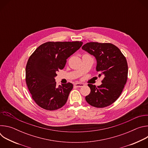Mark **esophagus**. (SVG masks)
<instances>
[{
  "mask_svg": "<svg viewBox=\"0 0 148 148\" xmlns=\"http://www.w3.org/2000/svg\"><path fill=\"white\" fill-rule=\"evenodd\" d=\"M84 86V84H82V83H78V82H77V83H75L74 84V86L76 87H82Z\"/></svg>",
  "mask_w": 148,
  "mask_h": 148,
  "instance_id": "1",
  "label": "esophagus"
}]
</instances>
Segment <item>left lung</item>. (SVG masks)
I'll list each match as a JSON object with an SVG mask.
<instances>
[{
  "mask_svg": "<svg viewBox=\"0 0 148 148\" xmlns=\"http://www.w3.org/2000/svg\"><path fill=\"white\" fill-rule=\"evenodd\" d=\"M82 49L93 55L97 60L96 70L103 77L97 87L88 84L90 94L86 101L96 108H104L113 103L120 96L128 79V67L125 57L111 43L90 42Z\"/></svg>",
  "mask_w": 148,
  "mask_h": 148,
  "instance_id": "1",
  "label": "left lung"
}]
</instances>
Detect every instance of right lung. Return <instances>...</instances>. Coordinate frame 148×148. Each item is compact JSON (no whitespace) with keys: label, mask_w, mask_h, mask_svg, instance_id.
Returning a JSON list of instances; mask_svg holds the SVG:
<instances>
[{"label":"right lung","mask_w":148,"mask_h":148,"mask_svg":"<svg viewBox=\"0 0 148 148\" xmlns=\"http://www.w3.org/2000/svg\"><path fill=\"white\" fill-rule=\"evenodd\" d=\"M82 43L49 41L38 47L30 56L26 67V82L32 98L41 108L54 111L66 104L73 85L68 82L57 87L54 78Z\"/></svg>","instance_id":"obj_1"}]
</instances>
